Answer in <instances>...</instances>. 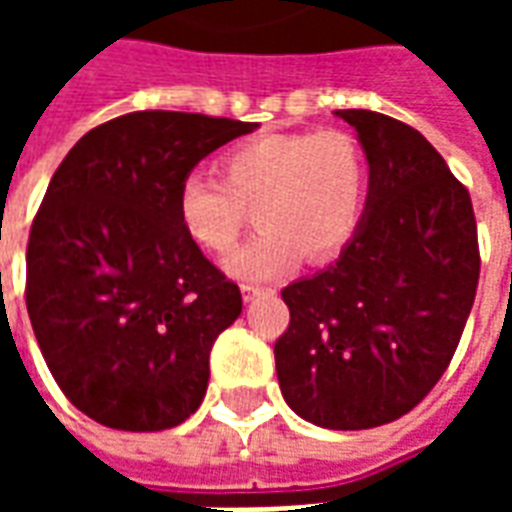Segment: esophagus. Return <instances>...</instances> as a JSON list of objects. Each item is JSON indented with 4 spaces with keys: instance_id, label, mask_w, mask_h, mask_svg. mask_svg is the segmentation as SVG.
Instances as JSON below:
<instances>
[{
    "instance_id": "esophagus-1",
    "label": "esophagus",
    "mask_w": 512,
    "mask_h": 512,
    "mask_svg": "<svg viewBox=\"0 0 512 512\" xmlns=\"http://www.w3.org/2000/svg\"><path fill=\"white\" fill-rule=\"evenodd\" d=\"M268 288H263V285H252V282H246L244 285V299L246 301H252V299H257V296H260V293H266Z\"/></svg>"
}]
</instances>
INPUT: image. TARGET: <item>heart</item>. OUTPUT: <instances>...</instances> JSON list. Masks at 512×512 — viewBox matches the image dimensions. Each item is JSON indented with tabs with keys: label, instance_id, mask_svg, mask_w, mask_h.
<instances>
[{
	"label": "heart",
	"instance_id": "obj_1",
	"mask_svg": "<svg viewBox=\"0 0 512 512\" xmlns=\"http://www.w3.org/2000/svg\"><path fill=\"white\" fill-rule=\"evenodd\" d=\"M222 180L191 172L175 191V213L208 255L230 252L255 208L260 233L227 257L230 274L268 279L299 257L310 266L343 252L362 222L370 169L356 136L340 128L271 134L233 147Z\"/></svg>",
	"mask_w": 512,
	"mask_h": 512
}]
</instances>
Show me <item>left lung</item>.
Here are the masks:
<instances>
[{
    "mask_svg": "<svg viewBox=\"0 0 512 512\" xmlns=\"http://www.w3.org/2000/svg\"><path fill=\"white\" fill-rule=\"evenodd\" d=\"M337 115L367 153L365 216L337 263L282 290L290 323L274 359L301 419L365 430L408 414L450 367L480 246L469 191L417 128L367 109Z\"/></svg>",
    "mask_w": 512,
    "mask_h": 512,
    "instance_id": "left-lung-1",
    "label": "left lung"
}]
</instances>
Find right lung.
Wrapping results in <instances>:
<instances>
[{"label": "right lung", "instance_id": "add662e5", "mask_svg": "<svg viewBox=\"0 0 512 512\" xmlns=\"http://www.w3.org/2000/svg\"><path fill=\"white\" fill-rule=\"evenodd\" d=\"M257 123L131 112L71 147L27 244V312L62 395L106 428L189 419L241 290L183 233L180 180Z\"/></svg>", "mask_w": 512, "mask_h": 512}]
</instances>
